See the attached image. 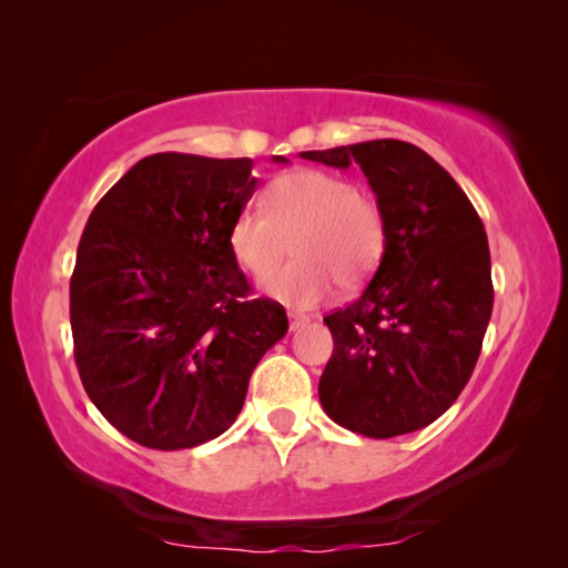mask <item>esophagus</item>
<instances>
[{"instance_id":"esophagus-1","label":"esophagus","mask_w":568,"mask_h":568,"mask_svg":"<svg viewBox=\"0 0 568 568\" xmlns=\"http://www.w3.org/2000/svg\"><path fill=\"white\" fill-rule=\"evenodd\" d=\"M287 318H291V328H293V332H298L301 326H306L308 321H311V318L306 316V313H295V311L287 313Z\"/></svg>"}]
</instances>
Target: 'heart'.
Returning <instances> with one entry per match:
<instances>
[{"mask_svg": "<svg viewBox=\"0 0 568 568\" xmlns=\"http://www.w3.org/2000/svg\"><path fill=\"white\" fill-rule=\"evenodd\" d=\"M294 240L296 260L276 271ZM385 211L349 178L301 168L275 178L265 209L244 206L230 226V250L244 273L265 277V293L293 308H313L334 291H352L375 273L385 252Z\"/></svg>", "mask_w": 568, "mask_h": 568, "instance_id": "obj_1", "label": "heart"}]
</instances>
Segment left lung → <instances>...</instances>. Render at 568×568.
Returning <instances> with one entry per match:
<instances>
[{
	"label": "left lung",
	"mask_w": 568,
	"mask_h": 568,
	"mask_svg": "<svg viewBox=\"0 0 568 568\" xmlns=\"http://www.w3.org/2000/svg\"><path fill=\"white\" fill-rule=\"evenodd\" d=\"M301 158L359 165L385 211L383 260L365 291L324 318L334 354L318 397L338 426L369 438L426 428L469 383L493 316L485 226L428 152L369 140Z\"/></svg>",
	"instance_id": "1"
}]
</instances>
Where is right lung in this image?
Listing matches in <instances>:
<instances>
[{
  "mask_svg": "<svg viewBox=\"0 0 568 568\" xmlns=\"http://www.w3.org/2000/svg\"><path fill=\"white\" fill-rule=\"evenodd\" d=\"M255 189L250 158L158 152L91 211L71 277L75 367L132 442L178 452L222 436L287 332L281 303L250 298L230 250Z\"/></svg>",
  "mask_w": 568,
  "mask_h": 568,
  "instance_id": "add662e5",
  "label": "right lung"
}]
</instances>
